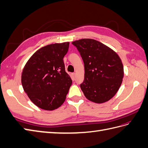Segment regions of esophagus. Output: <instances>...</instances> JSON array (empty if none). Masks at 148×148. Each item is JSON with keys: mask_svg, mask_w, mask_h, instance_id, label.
<instances>
[{"mask_svg": "<svg viewBox=\"0 0 148 148\" xmlns=\"http://www.w3.org/2000/svg\"><path fill=\"white\" fill-rule=\"evenodd\" d=\"M71 78L73 80H75V73H71Z\"/></svg>", "mask_w": 148, "mask_h": 148, "instance_id": "obj_1", "label": "esophagus"}]
</instances>
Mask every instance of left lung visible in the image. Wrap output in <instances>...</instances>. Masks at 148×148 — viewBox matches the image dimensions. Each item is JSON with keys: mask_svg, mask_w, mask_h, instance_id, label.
I'll use <instances>...</instances> for the list:
<instances>
[{"mask_svg": "<svg viewBox=\"0 0 148 148\" xmlns=\"http://www.w3.org/2000/svg\"><path fill=\"white\" fill-rule=\"evenodd\" d=\"M84 61V80L80 88L90 101L106 102L116 95L124 77L121 60L112 49L92 39L72 42Z\"/></svg>", "mask_w": 148, "mask_h": 148, "instance_id": "obj_1", "label": "left lung"}]
</instances>
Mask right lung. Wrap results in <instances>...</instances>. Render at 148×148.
I'll return each mask as SVG.
<instances>
[{"label": "right lung", "mask_w": 148, "mask_h": 148, "mask_svg": "<svg viewBox=\"0 0 148 148\" xmlns=\"http://www.w3.org/2000/svg\"><path fill=\"white\" fill-rule=\"evenodd\" d=\"M69 42L45 46L35 52L22 73L24 92L36 106L53 110L62 105L72 84L66 71L63 57Z\"/></svg>", "instance_id": "1"}]
</instances>
